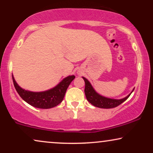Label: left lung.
I'll list each match as a JSON object with an SVG mask.
<instances>
[{"instance_id":"left-lung-1","label":"left lung","mask_w":153,"mask_h":153,"mask_svg":"<svg viewBox=\"0 0 153 153\" xmlns=\"http://www.w3.org/2000/svg\"><path fill=\"white\" fill-rule=\"evenodd\" d=\"M83 79H84L85 81V95L86 97V99L91 104H93V106H96L98 108H115L116 106L120 105V104H122L123 102H124L127 98L129 97V95H131V93H132L134 89H133V91L131 93L125 97V98L120 100H115V99H111V98H107L102 96L98 94L96 92L94 88L92 86L91 83L88 81L85 77H83Z\"/></svg>"}]
</instances>
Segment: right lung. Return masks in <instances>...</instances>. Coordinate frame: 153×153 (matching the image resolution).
<instances>
[{
	"label": "right lung",
	"instance_id": "right-lung-1",
	"mask_svg": "<svg viewBox=\"0 0 153 153\" xmlns=\"http://www.w3.org/2000/svg\"><path fill=\"white\" fill-rule=\"evenodd\" d=\"M74 75L68 76L56 87L43 92H31L23 89L16 83L12 75L14 85L20 97L30 105L39 108H50L57 106L62 101L70 83L74 80Z\"/></svg>",
	"mask_w": 153,
	"mask_h": 153
}]
</instances>
